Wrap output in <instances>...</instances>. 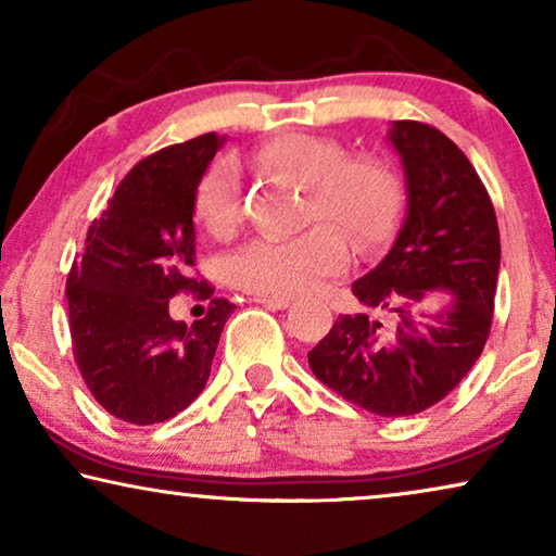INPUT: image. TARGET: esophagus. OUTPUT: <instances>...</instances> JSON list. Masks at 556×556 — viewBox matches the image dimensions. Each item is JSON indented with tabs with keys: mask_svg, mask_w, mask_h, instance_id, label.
Instances as JSON below:
<instances>
[{
	"mask_svg": "<svg viewBox=\"0 0 556 556\" xmlns=\"http://www.w3.org/2000/svg\"><path fill=\"white\" fill-rule=\"evenodd\" d=\"M255 303H261L265 308H288L291 306V299H283V295H255Z\"/></svg>",
	"mask_w": 556,
	"mask_h": 556,
	"instance_id": "34e87169",
	"label": "esophagus"
}]
</instances>
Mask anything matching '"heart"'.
<instances>
[{
  "instance_id": "obj_1",
  "label": "heart",
  "mask_w": 556,
  "mask_h": 556,
  "mask_svg": "<svg viewBox=\"0 0 556 556\" xmlns=\"http://www.w3.org/2000/svg\"><path fill=\"white\" fill-rule=\"evenodd\" d=\"M261 172L286 174L306 187V223H329L354 248H371L390 235L400 210V181L375 156H349L326 136L286 131L265 139L250 156ZM194 217L212 238H232L242 219L240 172L219 159L194 192ZM328 225L293 238H253L227 257V276L257 295H299L344 270L346 242Z\"/></svg>"
}]
</instances>
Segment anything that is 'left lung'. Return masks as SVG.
Segmentation results:
<instances>
[{"instance_id":"obj_1","label":"left lung","mask_w":556,"mask_h":556,"mask_svg":"<svg viewBox=\"0 0 556 556\" xmlns=\"http://www.w3.org/2000/svg\"><path fill=\"white\" fill-rule=\"evenodd\" d=\"M407 215L382 263L354 280L364 311L341 314L308 352L326 387L382 417H407L438 405L468 375L491 331L501 263L498 223L468 156L443 131L394 121ZM432 290L452 301L435 325L417 330L412 308ZM384 309L394 330L374 318Z\"/></svg>"}]
</instances>
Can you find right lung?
Here are the masks:
<instances>
[{
	"label": "right lung",
	"instance_id": "add662e5",
	"mask_svg": "<svg viewBox=\"0 0 556 556\" xmlns=\"http://www.w3.org/2000/svg\"><path fill=\"white\" fill-rule=\"evenodd\" d=\"M223 141L204 134L141 159L67 276L75 362L98 405L124 422H164L200 397L235 311L192 278L194 192ZM187 290L211 301L194 325L168 316V299Z\"/></svg>",
	"mask_w": 556,
	"mask_h": 556
}]
</instances>
